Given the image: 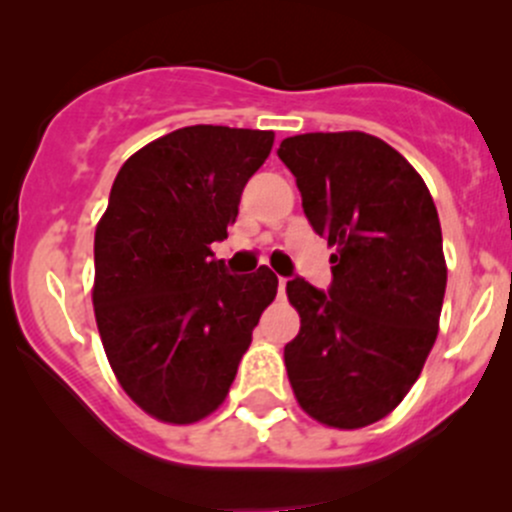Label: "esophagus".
Instances as JSON below:
<instances>
[{"instance_id": "34e87169", "label": "esophagus", "mask_w": 512, "mask_h": 512, "mask_svg": "<svg viewBox=\"0 0 512 512\" xmlns=\"http://www.w3.org/2000/svg\"><path fill=\"white\" fill-rule=\"evenodd\" d=\"M285 289H287V280L285 277H280V280H277V292H280V297H285Z\"/></svg>"}]
</instances>
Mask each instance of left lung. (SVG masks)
Masks as SVG:
<instances>
[{"label":"left lung","instance_id":"obj_1","mask_svg":"<svg viewBox=\"0 0 512 512\" xmlns=\"http://www.w3.org/2000/svg\"><path fill=\"white\" fill-rule=\"evenodd\" d=\"M277 156L309 225L337 247L327 292L287 282L302 322L285 347L289 384L319 423L369 426L404 401L436 342L446 294L436 205L414 165L369 133H302Z\"/></svg>","mask_w":512,"mask_h":512}]
</instances>
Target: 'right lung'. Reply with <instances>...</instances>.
Here are the masks:
<instances>
[{
    "label": "right lung",
    "instance_id": "right-lung-1",
    "mask_svg": "<svg viewBox=\"0 0 512 512\" xmlns=\"http://www.w3.org/2000/svg\"><path fill=\"white\" fill-rule=\"evenodd\" d=\"M272 143V131L178 128L113 180L94 240L96 324L118 384L158 421L195 423L223 404L275 299L270 267L227 275L210 250Z\"/></svg>",
    "mask_w": 512,
    "mask_h": 512
}]
</instances>
